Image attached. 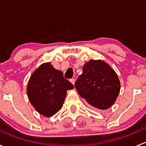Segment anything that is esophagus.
I'll use <instances>...</instances> for the list:
<instances>
[{
  "instance_id": "obj_1",
  "label": "esophagus",
  "mask_w": 146,
  "mask_h": 146,
  "mask_svg": "<svg viewBox=\"0 0 146 146\" xmlns=\"http://www.w3.org/2000/svg\"><path fill=\"white\" fill-rule=\"evenodd\" d=\"M70 82H71L72 84H73V85H74V84H75V81H76V80H75L74 78H72V79H70Z\"/></svg>"
}]
</instances>
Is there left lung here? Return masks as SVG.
<instances>
[{
    "mask_svg": "<svg viewBox=\"0 0 146 146\" xmlns=\"http://www.w3.org/2000/svg\"><path fill=\"white\" fill-rule=\"evenodd\" d=\"M79 95L90 105L107 110L114 103L120 91L117 73L102 60H90L75 83Z\"/></svg>",
    "mask_w": 146,
    "mask_h": 146,
    "instance_id": "left-lung-1",
    "label": "left lung"
}]
</instances>
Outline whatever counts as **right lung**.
<instances>
[{
	"label": "right lung",
	"mask_w": 146,
	"mask_h": 146,
	"mask_svg": "<svg viewBox=\"0 0 146 146\" xmlns=\"http://www.w3.org/2000/svg\"><path fill=\"white\" fill-rule=\"evenodd\" d=\"M73 88V84L64 78L62 72L48 62L41 65L32 73L28 82L27 93L35 110L49 117L61 110L66 92Z\"/></svg>",
	"instance_id": "add662e5"
}]
</instances>
